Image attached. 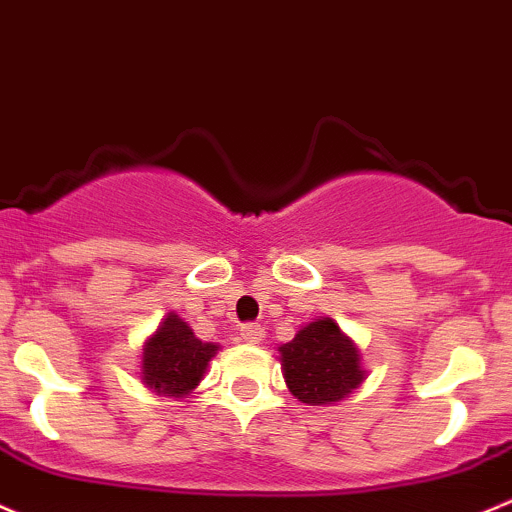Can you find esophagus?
Wrapping results in <instances>:
<instances>
[{
    "label": "esophagus",
    "mask_w": 512,
    "mask_h": 512,
    "mask_svg": "<svg viewBox=\"0 0 512 512\" xmlns=\"http://www.w3.org/2000/svg\"><path fill=\"white\" fill-rule=\"evenodd\" d=\"M240 338L245 343H260L265 341V328L260 324H245L240 328Z\"/></svg>",
    "instance_id": "esophagus-1"
}]
</instances>
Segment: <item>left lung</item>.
I'll return each instance as SVG.
<instances>
[{
  "label": "left lung",
  "mask_w": 512,
  "mask_h": 512,
  "mask_svg": "<svg viewBox=\"0 0 512 512\" xmlns=\"http://www.w3.org/2000/svg\"><path fill=\"white\" fill-rule=\"evenodd\" d=\"M289 392L306 405H333L363 383L358 348L333 319H316L279 348Z\"/></svg>",
  "instance_id": "1"
}]
</instances>
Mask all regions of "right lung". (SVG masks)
I'll list each match as a JSON object with an SVG mask.
<instances>
[{
  "label": "right lung",
  "mask_w": 512,
  "mask_h": 512,
  "mask_svg": "<svg viewBox=\"0 0 512 512\" xmlns=\"http://www.w3.org/2000/svg\"><path fill=\"white\" fill-rule=\"evenodd\" d=\"M218 346L193 336L186 321L169 314L152 338L144 343V383L159 395L184 397L201 383Z\"/></svg>",
  "instance_id": "right-lung-1"
}]
</instances>
